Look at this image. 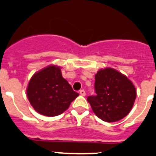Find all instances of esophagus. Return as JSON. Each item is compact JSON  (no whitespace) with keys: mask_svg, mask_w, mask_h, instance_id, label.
<instances>
[{"mask_svg":"<svg viewBox=\"0 0 156 156\" xmlns=\"http://www.w3.org/2000/svg\"><path fill=\"white\" fill-rule=\"evenodd\" d=\"M79 93H80V94H81V96H85L86 95V93H85V91L84 90H81L79 91Z\"/></svg>","mask_w":156,"mask_h":156,"instance_id":"1","label":"esophagus"}]
</instances>
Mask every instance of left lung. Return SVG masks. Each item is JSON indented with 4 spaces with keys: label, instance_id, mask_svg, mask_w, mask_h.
Wrapping results in <instances>:
<instances>
[{
    "label": "left lung",
    "instance_id": "left-lung-1",
    "mask_svg": "<svg viewBox=\"0 0 156 156\" xmlns=\"http://www.w3.org/2000/svg\"><path fill=\"white\" fill-rule=\"evenodd\" d=\"M96 95L87 97L93 111L106 122L121 120L130 112L136 99V89L125 75L111 68L95 75Z\"/></svg>",
    "mask_w": 156,
    "mask_h": 156
}]
</instances>
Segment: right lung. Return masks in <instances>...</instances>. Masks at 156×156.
Segmentation results:
<instances>
[{"label":"right lung","mask_w":156,"mask_h":156,"mask_svg":"<svg viewBox=\"0 0 156 156\" xmlns=\"http://www.w3.org/2000/svg\"><path fill=\"white\" fill-rule=\"evenodd\" d=\"M78 95L55 66L34 74L27 88L28 99L34 110L49 117L62 114Z\"/></svg>","instance_id":"right-lung-1"}]
</instances>
